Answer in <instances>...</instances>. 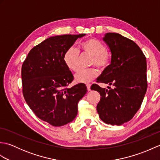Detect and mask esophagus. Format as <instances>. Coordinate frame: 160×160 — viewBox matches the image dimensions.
Returning <instances> with one entry per match:
<instances>
[{
	"mask_svg": "<svg viewBox=\"0 0 160 160\" xmlns=\"http://www.w3.org/2000/svg\"><path fill=\"white\" fill-rule=\"evenodd\" d=\"M91 84H87V90L88 91H91Z\"/></svg>",
	"mask_w": 160,
	"mask_h": 160,
	"instance_id": "1",
	"label": "esophagus"
}]
</instances>
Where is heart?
Instances as JSON below:
<instances>
[{"mask_svg": "<svg viewBox=\"0 0 160 160\" xmlns=\"http://www.w3.org/2000/svg\"><path fill=\"white\" fill-rule=\"evenodd\" d=\"M79 51L82 53L89 54L92 56L90 65H96L100 69H104L111 62V56L107 52V47L104 44L94 38L87 39L80 43ZM78 56L79 53L75 47H70L64 53V62L71 71L78 69ZM98 76V71L95 68L87 70H80L75 74V81L78 83H88Z\"/></svg>", "mask_w": 160, "mask_h": 160, "instance_id": "1", "label": "heart"}]
</instances>
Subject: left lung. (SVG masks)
<instances>
[{
    "label": "left lung",
    "instance_id": "8db88e82",
    "mask_svg": "<svg viewBox=\"0 0 160 160\" xmlns=\"http://www.w3.org/2000/svg\"><path fill=\"white\" fill-rule=\"evenodd\" d=\"M111 53V64L97 82L108 84V89L95 84L100 94L97 105L99 117L111 125L131 120L144 100L147 89V59L136 43L117 33H107L103 38Z\"/></svg>",
    "mask_w": 160,
    "mask_h": 160
}]
</instances>
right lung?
<instances>
[{
    "instance_id": "obj_1",
    "label": "right lung",
    "mask_w": 160,
    "mask_h": 160,
    "mask_svg": "<svg viewBox=\"0 0 160 160\" xmlns=\"http://www.w3.org/2000/svg\"><path fill=\"white\" fill-rule=\"evenodd\" d=\"M85 36L49 37L29 52L22 66L23 96L37 117L54 127L72 122L78 103L86 94L84 84L67 86L73 80L63 56L75 41Z\"/></svg>"
}]
</instances>
